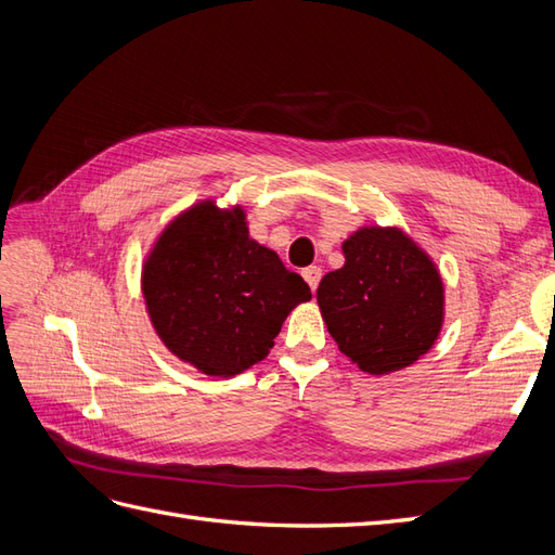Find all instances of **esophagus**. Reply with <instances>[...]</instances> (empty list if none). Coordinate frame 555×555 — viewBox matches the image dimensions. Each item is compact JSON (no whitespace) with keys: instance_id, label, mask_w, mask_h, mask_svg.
Here are the masks:
<instances>
[{"instance_id":"obj_1","label":"esophagus","mask_w":555,"mask_h":555,"mask_svg":"<svg viewBox=\"0 0 555 555\" xmlns=\"http://www.w3.org/2000/svg\"><path fill=\"white\" fill-rule=\"evenodd\" d=\"M304 278H306V282L310 284V289L314 292L319 280H322V268H319V266H308L306 271H304Z\"/></svg>"}]
</instances>
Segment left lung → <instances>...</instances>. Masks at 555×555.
<instances>
[{
    "label": "left lung",
    "mask_w": 555,
    "mask_h": 555,
    "mask_svg": "<svg viewBox=\"0 0 555 555\" xmlns=\"http://www.w3.org/2000/svg\"><path fill=\"white\" fill-rule=\"evenodd\" d=\"M345 266L319 282L331 338L367 375L422 359L444 324L438 266L398 227H361L343 243Z\"/></svg>",
    "instance_id": "8db88e82"
}]
</instances>
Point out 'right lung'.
I'll return each instance as SVG.
<instances>
[{
	"label": "right lung",
	"instance_id": "right-lung-1",
	"mask_svg": "<svg viewBox=\"0 0 555 555\" xmlns=\"http://www.w3.org/2000/svg\"><path fill=\"white\" fill-rule=\"evenodd\" d=\"M141 289L164 347L210 377L263 361L287 314L312 298L304 278L249 238L245 208L212 198L164 227L143 261Z\"/></svg>",
	"mask_w": 555,
	"mask_h": 555
}]
</instances>
